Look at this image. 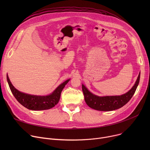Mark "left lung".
Here are the masks:
<instances>
[{
  "label": "left lung",
  "mask_w": 150,
  "mask_h": 150,
  "mask_svg": "<svg viewBox=\"0 0 150 150\" xmlns=\"http://www.w3.org/2000/svg\"><path fill=\"white\" fill-rule=\"evenodd\" d=\"M139 73L137 79L133 87L122 96L99 97L94 95L82 84V91L86 104L90 108L101 111H110L119 109L127 104L134 94L140 80Z\"/></svg>",
  "instance_id": "obj_1"
}]
</instances>
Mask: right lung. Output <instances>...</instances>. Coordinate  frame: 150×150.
<instances>
[{"label": "right lung", "instance_id": "right-lung-1", "mask_svg": "<svg viewBox=\"0 0 150 150\" xmlns=\"http://www.w3.org/2000/svg\"><path fill=\"white\" fill-rule=\"evenodd\" d=\"M6 79L12 93L19 103L25 108L30 110H33V111L49 109L57 105L59 101L62 89L70 80V79H69L61 84L50 95L38 96L30 95V94L19 91L13 86L8 75H6Z\"/></svg>", "mask_w": 150, "mask_h": 150}]
</instances>
